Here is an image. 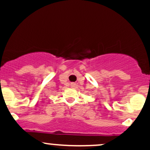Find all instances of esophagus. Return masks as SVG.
Instances as JSON below:
<instances>
[{"instance_id": "esophagus-1", "label": "esophagus", "mask_w": 150, "mask_h": 150, "mask_svg": "<svg viewBox=\"0 0 150 150\" xmlns=\"http://www.w3.org/2000/svg\"><path fill=\"white\" fill-rule=\"evenodd\" d=\"M70 85H71V87H75V86H76V84L74 83V82H72V83L70 84Z\"/></svg>"}]
</instances>
